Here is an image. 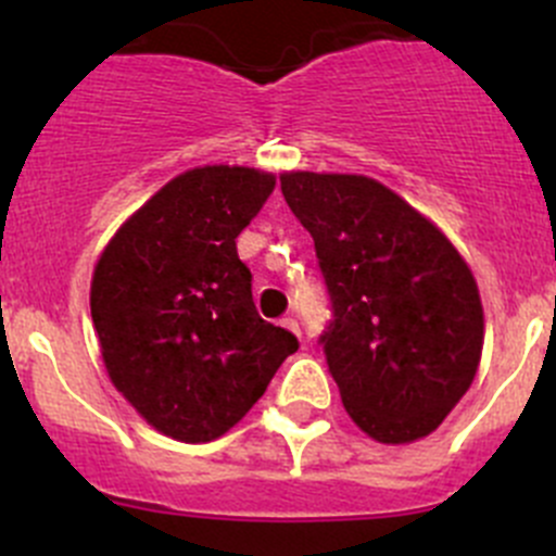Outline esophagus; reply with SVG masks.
<instances>
[{"instance_id":"obj_1","label":"esophagus","mask_w":556,"mask_h":556,"mask_svg":"<svg viewBox=\"0 0 556 556\" xmlns=\"http://www.w3.org/2000/svg\"><path fill=\"white\" fill-rule=\"evenodd\" d=\"M282 326L288 328V331H293L295 337H301V328H299V323H295V317H285V320H282Z\"/></svg>"}]
</instances>
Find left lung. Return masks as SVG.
<instances>
[{
	"label": "left lung",
	"instance_id": "left-lung-1",
	"mask_svg": "<svg viewBox=\"0 0 556 556\" xmlns=\"http://www.w3.org/2000/svg\"><path fill=\"white\" fill-rule=\"evenodd\" d=\"M315 239L331 295L326 364L361 432L386 445L432 434L472 386L483 350L476 277L443 230L369 176H279Z\"/></svg>",
	"mask_w": 556,
	"mask_h": 556
}]
</instances>
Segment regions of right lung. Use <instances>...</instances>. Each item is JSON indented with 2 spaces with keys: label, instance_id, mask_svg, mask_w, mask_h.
Returning a JSON list of instances; mask_svg holds the SVG:
<instances>
[{
  "label": "right lung",
  "instance_id": "obj_1",
  "mask_svg": "<svg viewBox=\"0 0 556 556\" xmlns=\"http://www.w3.org/2000/svg\"><path fill=\"white\" fill-rule=\"evenodd\" d=\"M277 176L203 165L116 230L91 277V323L116 391L179 443H212L250 413L299 339L263 320L236 239Z\"/></svg>",
  "mask_w": 556,
  "mask_h": 556
}]
</instances>
